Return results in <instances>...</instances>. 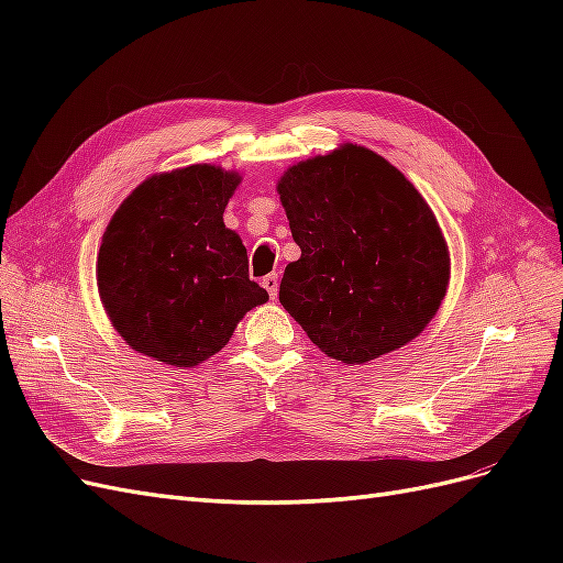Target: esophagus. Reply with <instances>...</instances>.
Instances as JSON below:
<instances>
[{"label":"esophagus","mask_w":563,"mask_h":563,"mask_svg":"<svg viewBox=\"0 0 563 563\" xmlns=\"http://www.w3.org/2000/svg\"><path fill=\"white\" fill-rule=\"evenodd\" d=\"M263 286L267 288L269 298H277V291H279V277H277V275H267V277H263Z\"/></svg>","instance_id":"esophagus-1"}]
</instances>
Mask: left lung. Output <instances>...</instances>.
Returning a JSON list of instances; mask_svg holds the SVG:
<instances>
[{"label": "left lung", "mask_w": 563, "mask_h": 563, "mask_svg": "<svg viewBox=\"0 0 563 563\" xmlns=\"http://www.w3.org/2000/svg\"><path fill=\"white\" fill-rule=\"evenodd\" d=\"M300 258L279 302L343 364L413 340L449 286V249L432 209L376 152L345 145L288 168L277 185Z\"/></svg>", "instance_id": "obj_1"}]
</instances>
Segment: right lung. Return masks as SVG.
Masks as SVG:
<instances>
[{"mask_svg": "<svg viewBox=\"0 0 563 563\" xmlns=\"http://www.w3.org/2000/svg\"><path fill=\"white\" fill-rule=\"evenodd\" d=\"M240 180L209 164L178 168L147 178L112 216L98 251V294L135 352L197 366L267 302L249 279L240 234L223 223Z\"/></svg>", "mask_w": 563, "mask_h": 563, "instance_id": "obj_1", "label": "right lung"}]
</instances>
